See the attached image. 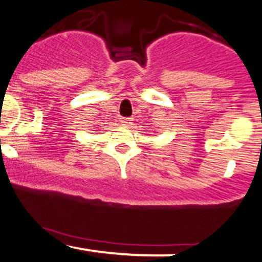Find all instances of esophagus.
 Instances as JSON below:
<instances>
[{"mask_svg": "<svg viewBox=\"0 0 262 262\" xmlns=\"http://www.w3.org/2000/svg\"><path fill=\"white\" fill-rule=\"evenodd\" d=\"M121 122L124 127H129L132 124V118H122Z\"/></svg>", "mask_w": 262, "mask_h": 262, "instance_id": "esophagus-1", "label": "esophagus"}]
</instances>
